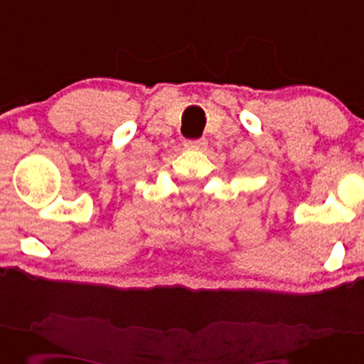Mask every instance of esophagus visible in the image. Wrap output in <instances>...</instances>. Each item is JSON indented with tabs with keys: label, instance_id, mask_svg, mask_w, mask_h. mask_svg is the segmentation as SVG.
<instances>
[{
	"label": "esophagus",
	"instance_id": "esophagus-1",
	"mask_svg": "<svg viewBox=\"0 0 364 364\" xmlns=\"http://www.w3.org/2000/svg\"><path fill=\"white\" fill-rule=\"evenodd\" d=\"M183 144H185L186 150H195V151H200L208 148V141L205 139H186Z\"/></svg>",
	"mask_w": 364,
	"mask_h": 364
}]
</instances>
